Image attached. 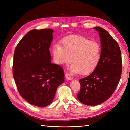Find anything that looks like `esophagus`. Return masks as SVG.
Returning <instances> with one entry per match:
<instances>
[{
	"label": "esophagus",
	"mask_w": 130,
	"mask_h": 130,
	"mask_svg": "<svg viewBox=\"0 0 130 130\" xmlns=\"http://www.w3.org/2000/svg\"><path fill=\"white\" fill-rule=\"evenodd\" d=\"M65 78H67V79L69 80H73L74 79L73 77L70 76V74H65Z\"/></svg>",
	"instance_id": "34e87169"
}]
</instances>
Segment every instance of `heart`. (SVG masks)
<instances>
[{
  "label": "heart",
  "instance_id": "obj_1",
  "mask_svg": "<svg viewBox=\"0 0 130 130\" xmlns=\"http://www.w3.org/2000/svg\"><path fill=\"white\" fill-rule=\"evenodd\" d=\"M62 46L55 44L52 47L55 62L63 65L73 63L72 73L87 75L95 69L101 59V47L96 41L78 35H70L61 41Z\"/></svg>",
  "mask_w": 130,
  "mask_h": 130
}]
</instances>
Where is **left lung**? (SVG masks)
Masks as SVG:
<instances>
[{"label":"left lung","mask_w":130,"mask_h":130,"mask_svg":"<svg viewBox=\"0 0 130 130\" xmlns=\"http://www.w3.org/2000/svg\"><path fill=\"white\" fill-rule=\"evenodd\" d=\"M93 28L101 38V59L90 75L79 80L81 88L77 94L79 101L87 106L100 104L112 95L120 82L122 67L121 52L116 41L101 27Z\"/></svg>","instance_id":"obj_1"}]
</instances>
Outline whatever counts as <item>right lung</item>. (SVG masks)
Segmentation results:
<instances>
[{
	"label": "right lung",
	"instance_id": "right-lung-1",
	"mask_svg": "<svg viewBox=\"0 0 130 130\" xmlns=\"http://www.w3.org/2000/svg\"><path fill=\"white\" fill-rule=\"evenodd\" d=\"M51 29H33L19 41L14 53L13 75L19 94L31 104L44 107L53 101L65 81L61 66L51 62Z\"/></svg>",
	"mask_w": 130,
	"mask_h": 130
}]
</instances>
